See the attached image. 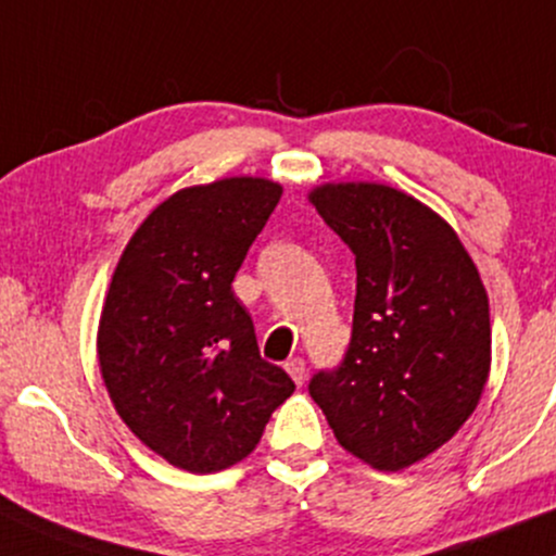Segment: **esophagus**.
<instances>
[{"instance_id": "esophagus-1", "label": "esophagus", "mask_w": 556, "mask_h": 556, "mask_svg": "<svg viewBox=\"0 0 556 556\" xmlns=\"http://www.w3.org/2000/svg\"><path fill=\"white\" fill-rule=\"evenodd\" d=\"M285 370L290 372V378L295 380L298 386H303L305 372H307V367H305V359H303V357H292V359H287V363H285Z\"/></svg>"}]
</instances>
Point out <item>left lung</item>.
<instances>
[{
	"label": "left lung",
	"mask_w": 556,
	"mask_h": 556,
	"mask_svg": "<svg viewBox=\"0 0 556 556\" xmlns=\"http://www.w3.org/2000/svg\"><path fill=\"white\" fill-rule=\"evenodd\" d=\"M311 202L357 266L342 363L307 391L339 445L399 471L447 443L490 376V300L453 227L380 184L320 186Z\"/></svg>",
	"instance_id": "1"
}]
</instances>
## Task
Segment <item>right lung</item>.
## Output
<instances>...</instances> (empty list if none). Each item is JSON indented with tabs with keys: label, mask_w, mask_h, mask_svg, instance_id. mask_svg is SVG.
Returning a JSON list of instances; mask_svg holds the SVG:
<instances>
[{
	"label": "right lung",
	"mask_w": 556,
	"mask_h": 556,
	"mask_svg": "<svg viewBox=\"0 0 556 556\" xmlns=\"http://www.w3.org/2000/svg\"><path fill=\"white\" fill-rule=\"evenodd\" d=\"M282 186L223 178L173 193L139 225L113 271L98 359L113 406L147 447L191 473L258 445L295 383L261 359L232 279Z\"/></svg>",
	"instance_id": "right-lung-1"
}]
</instances>
